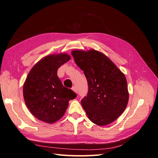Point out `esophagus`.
Listing matches in <instances>:
<instances>
[{
	"label": "esophagus",
	"instance_id": "1",
	"mask_svg": "<svg viewBox=\"0 0 158 158\" xmlns=\"http://www.w3.org/2000/svg\"><path fill=\"white\" fill-rule=\"evenodd\" d=\"M73 90L74 91V92L76 94L78 93V90H77V88H76V86H74V87L73 88Z\"/></svg>",
	"mask_w": 158,
	"mask_h": 158
}]
</instances>
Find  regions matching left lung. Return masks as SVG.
Here are the masks:
<instances>
[{"instance_id": "1", "label": "left lung", "mask_w": 158, "mask_h": 158, "mask_svg": "<svg viewBox=\"0 0 158 158\" xmlns=\"http://www.w3.org/2000/svg\"><path fill=\"white\" fill-rule=\"evenodd\" d=\"M88 84L81 101L89 120L99 126L113 123L125 111L129 94L125 74L103 52L95 49L71 52Z\"/></svg>"}]
</instances>
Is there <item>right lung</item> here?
<instances>
[{
	"label": "right lung",
	"mask_w": 158,
	"mask_h": 158,
	"mask_svg": "<svg viewBox=\"0 0 158 158\" xmlns=\"http://www.w3.org/2000/svg\"><path fill=\"white\" fill-rule=\"evenodd\" d=\"M70 59L66 52L49 55L33 66L23 86L28 109L37 119L52 124L63 117L69 102L76 94L62 84L57 70Z\"/></svg>",
	"instance_id": "obj_1"
}]
</instances>
